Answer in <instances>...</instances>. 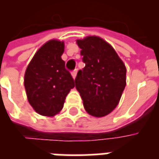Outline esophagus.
<instances>
[{"mask_svg":"<svg viewBox=\"0 0 159 159\" xmlns=\"http://www.w3.org/2000/svg\"><path fill=\"white\" fill-rule=\"evenodd\" d=\"M76 73H77V70H74L72 72H71V75H72V77L75 79L76 76Z\"/></svg>","mask_w":159,"mask_h":159,"instance_id":"esophagus-1","label":"esophagus"}]
</instances>
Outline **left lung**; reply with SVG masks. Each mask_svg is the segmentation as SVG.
<instances>
[{
	"mask_svg": "<svg viewBox=\"0 0 159 159\" xmlns=\"http://www.w3.org/2000/svg\"><path fill=\"white\" fill-rule=\"evenodd\" d=\"M85 67L75 83L86 111L107 116L116 108L126 86V67L111 46L99 36L76 40Z\"/></svg>",
	"mask_w": 159,
	"mask_h": 159,
	"instance_id": "8db88e82",
	"label": "left lung"
}]
</instances>
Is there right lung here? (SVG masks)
Listing matches in <instances>:
<instances>
[{
	"instance_id": "right-lung-1",
	"label": "right lung",
	"mask_w": 159,
	"mask_h": 159,
	"mask_svg": "<svg viewBox=\"0 0 159 159\" xmlns=\"http://www.w3.org/2000/svg\"><path fill=\"white\" fill-rule=\"evenodd\" d=\"M64 50V42L50 40L35 53L25 70L24 84L29 103L42 116L59 113L70 90L75 87L61 59Z\"/></svg>"
}]
</instances>
